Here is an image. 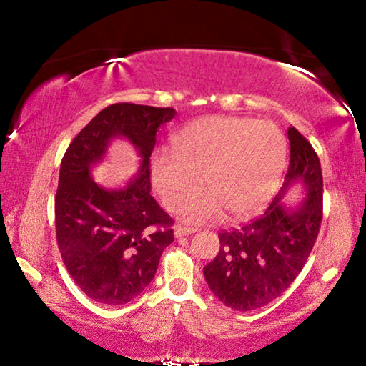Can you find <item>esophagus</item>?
I'll list each match as a JSON object with an SVG mask.
<instances>
[{"instance_id": "1", "label": "esophagus", "mask_w": 366, "mask_h": 366, "mask_svg": "<svg viewBox=\"0 0 366 366\" xmlns=\"http://www.w3.org/2000/svg\"><path fill=\"white\" fill-rule=\"evenodd\" d=\"M197 228H189V227H176L174 228V236L176 237H184V236H189L192 232H197Z\"/></svg>"}]
</instances>
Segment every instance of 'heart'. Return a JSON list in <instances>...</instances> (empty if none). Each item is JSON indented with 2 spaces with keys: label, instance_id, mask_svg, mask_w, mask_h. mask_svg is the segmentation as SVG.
Returning a JSON list of instances; mask_svg holds the SVG:
<instances>
[{
  "label": "heart",
  "instance_id": "obj_1",
  "mask_svg": "<svg viewBox=\"0 0 366 366\" xmlns=\"http://www.w3.org/2000/svg\"><path fill=\"white\" fill-rule=\"evenodd\" d=\"M173 152L154 151L149 179L169 211H176L200 188L209 190L182 207L184 220L204 223L245 219L267 203L282 177L287 143L274 122L237 116H207L173 138Z\"/></svg>",
  "mask_w": 366,
  "mask_h": 366
}]
</instances>
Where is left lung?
Returning a JSON list of instances; mask_svg holds the SVG:
<instances>
[{"mask_svg":"<svg viewBox=\"0 0 366 366\" xmlns=\"http://www.w3.org/2000/svg\"><path fill=\"white\" fill-rule=\"evenodd\" d=\"M291 159L285 184L258 219L222 231L220 250L203 274L223 305L239 312L261 308L282 295L305 266L322 220V173L317 154L295 127L287 129ZM300 182L306 199L295 208L281 203Z\"/></svg>","mask_w":366,"mask_h":366,"instance_id":"8db88e82","label":"left lung"}]
</instances>
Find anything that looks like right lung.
Segmentation results:
<instances>
[{
    "label": "right lung",
    "instance_id": "add662e5",
    "mask_svg": "<svg viewBox=\"0 0 366 366\" xmlns=\"http://www.w3.org/2000/svg\"><path fill=\"white\" fill-rule=\"evenodd\" d=\"M174 114V108L107 107L74 138L61 162L54 198L59 252L76 286L104 305H124L142 294L174 240L173 219L149 193L155 137ZM114 137L134 144L140 169L127 186L108 191L94 182L90 168Z\"/></svg>",
    "mask_w": 366,
    "mask_h": 366
}]
</instances>
